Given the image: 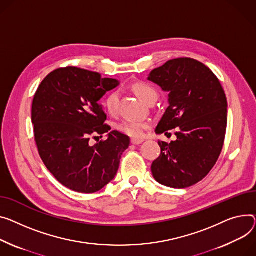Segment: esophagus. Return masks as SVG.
<instances>
[{
  "label": "esophagus",
  "instance_id": "1",
  "mask_svg": "<svg viewBox=\"0 0 256 256\" xmlns=\"http://www.w3.org/2000/svg\"><path fill=\"white\" fill-rule=\"evenodd\" d=\"M143 142H144L143 139H132V140H130V143L134 144V145H140V144H142Z\"/></svg>",
  "mask_w": 256,
  "mask_h": 256
}]
</instances>
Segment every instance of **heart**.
Returning a JSON list of instances; mask_svg holds the SVG:
<instances>
[{
    "label": "heart",
    "instance_id": "heart-1",
    "mask_svg": "<svg viewBox=\"0 0 256 256\" xmlns=\"http://www.w3.org/2000/svg\"><path fill=\"white\" fill-rule=\"evenodd\" d=\"M132 90L134 94L146 104H148L152 100H156L158 96L156 90L147 83H136L132 86ZM118 102L119 92L116 90L110 92L104 102V106L107 112L110 114H115L118 109ZM148 126V122L137 120V119H124V120L117 124V128L119 130L132 138H142Z\"/></svg>",
    "mask_w": 256,
    "mask_h": 256
}]
</instances>
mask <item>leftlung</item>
I'll return each mask as SVG.
<instances>
[{"label":"left lung","mask_w":256,"mask_h":256,"mask_svg":"<svg viewBox=\"0 0 256 256\" xmlns=\"http://www.w3.org/2000/svg\"><path fill=\"white\" fill-rule=\"evenodd\" d=\"M148 80L168 92L156 134L176 128L177 140L158 141L160 156L152 162L154 179L172 188H186L205 178L222 150L228 100L215 74L190 58L168 60L152 70Z\"/></svg>","instance_id":"1"}]
</instances>
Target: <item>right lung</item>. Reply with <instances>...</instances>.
Masks as SVG:
<instances>
[{
  "instance_id": "add662e5",
  "label": "right lung",
  "mask_w": 256,
  "mask_h": 256,
  "mask_svg": "<svg viewBox=\"0 0 256 256\" xmlns=\"http://www.w3.org/2000/svg\"><path fill=\"white\" fill-rule=\"evenodd\" d=\"M116 79L76 66L60 68L39 85L32 105V122L40 158L64 186L81 194H94L112 181L128 136L105 124L107 115L98 104L115 88ZM108 138L94 146L96 134Z\"/></svg>"
}]
</instances>
